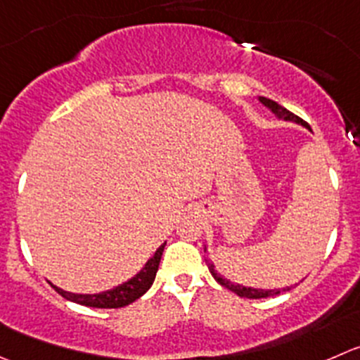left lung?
<instances>
[{
  "label": "left lung",
  "instance_id": "1",
  "mask_svg": "<svg viewBox=\"0 0 360 360\" xmlns=\"http://www.w3.org/2000/svg\"><path fill=\"white\" fill-rule=\"evenodd\" d=\"M258 102L262 103L264 107H267L271 112L274 114V116L278 117V120H283V121H290V123H295V124H301V127L308 128V123H304V121L301 120V117H297L295 114H292L290 110H287L285 107H281L280 103L273 102V100L265 98V96H258ZM205 251H207V246H205ZM205 262H207V267L209 271H211L212 278H214L216 281H218L219 285H223L225 288H229L230 292H233V294H237L239 297H246V299H262V297H271V295H278L281 294V292H287L290 290L292 287H285V288H274V290H264V288H251V287H244V285L240 283H233V281L226 280L223 274H219L218 271H216L214 264H212V260H207L205 258Z\"/></svg>",
  "mask_w": 360,
  "mask_h": 360
}]
</instances>
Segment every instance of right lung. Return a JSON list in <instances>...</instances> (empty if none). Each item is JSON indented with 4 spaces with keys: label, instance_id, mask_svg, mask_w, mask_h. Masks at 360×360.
I'll return each mask as SVG.
<instances>
[{
    "label": "right lung",
    "instance_id": "add662e5",
    "mask_svg": "<svg viewBox=\"0 0 360 360\" xmlns=\"http://www.w3.org/2000/svg\"><path fill=\"white\" fill-rule=\"evenodd\" d=\"M165 244L167 243H163L162 246L155 251V255L146 262L144 267H142L135 276H131L130 280L117 285V287L110 288V290L98 292V294H73V292H66L63 290V288L56 287V285H51L58 294H61L63 297L66 299V301L77 302V304L89 306V308H123V306H128L134 301H137L139 297H142V295L151 288L153 281H155L156 278V273H158L160 260H162Z\"/></svg>",
    "mask_w": 360,
    "mask_h": 360
}]
</instances>
